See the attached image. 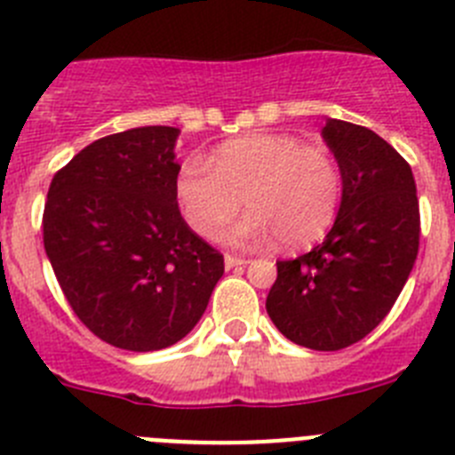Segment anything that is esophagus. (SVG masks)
<instances>
[{
	"instance_id": "obj_1",
	"label": "esophagus",
	"mask_w": 455,
	"mask_h": 455,
	"mask_svg": "<svg viewBox=\"0 0 455 455\" xmlns=\"http://www.w3.org/2000/svg\"><path fill=\"white\" fill-rule=\"evenodd\" d=\"M243 264H248V259H243V257H236V255H225V268L243 267Z\"/></svg>"
}]
</instances>
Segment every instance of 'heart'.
Here are the masks:
<instances>
[{
    "instance_id": "heart-1",
    "label": "heart",
    "mask_w": 455,
    "mask_h": 455,
    "mask_svg": "<svg viewBox=\"0 0 455 455\" xmlns=\"http://www.w3.org/2000/svg\"><path fill=\"white\" fill-rule=\"evenodd\" d=\"M175 200L196 235L212 236L239 212L248 214L220 239L289 251L323 239L339 214L344 180L335 155L293 134H251L214 148L207 162L188 156L175 175Z\"/></svg>"
}]
</instances>
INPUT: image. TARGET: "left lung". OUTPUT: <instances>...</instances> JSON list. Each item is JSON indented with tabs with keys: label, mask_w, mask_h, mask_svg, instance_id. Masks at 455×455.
<instances>
[{
	"label": "left lung",
	"mask_w": 455,
	"mask_h": 455,
	"mask_svg": "<svg viewBox=\"0 0 455 455\" xmlns=\"http://www.w3.org/2000/svg\"><path fill=\"white\" fill-rule=\"evenodd\" d=\"M321 134L341 168L339 214L323 243L277 262L267 312L293 344L339 351L399 299L419 251V200L410 164L376 132L328 118Z\"/></svg>",
	"instance_id": "8db88e82"
}]
</instances>
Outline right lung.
<instances>
[{"instance_id": "add662e5", "label": "right lung", "mask_w": 455, "mask_h": 455, "mask_svg": "<svg viewBox=\"0 0 455 455\" xmlns=\"http://www.w3.org/2000/svg\"><path fill=\"white\" fill-rule=\"evenodd\" d=\"M175 127L92 140L56 172L43 214L54 275L92 335L148 353L187 337L223 275V255L175 200Z\"/></svg>"}]
</instances>
